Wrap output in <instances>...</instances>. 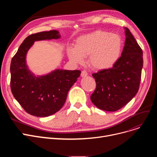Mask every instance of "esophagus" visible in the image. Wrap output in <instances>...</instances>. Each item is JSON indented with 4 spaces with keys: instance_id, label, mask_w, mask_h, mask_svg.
Instances as JSON below:
<instances>
[{
    "instance_id": "esophagus-1",
    "label": "esophagus",
    "mask_w": 157,
    "mask_h": 157,
    "mask_svg": "<svg viewBox=\"0 0 157 157\" xmlns=\"http://www.w3.org/2000/svg\"><path fill=\"white\" fill-rule=\"evenodd\" d=\"M81 77H86V76H88V73L86 71H83L81 72Z\"/></svg>"
}]
</instances>
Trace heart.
Masks as SVG:
<instances>
[{
  "instance_id": "1",
  "label": "heart",
  "mask_w": 157,
  "mask_h": 157,
  "mask_svg": "<svg viewBox=\"0 0 157 157\" xmlns=\"http://www.w3.org/2000/svg\"><path fill=\"white\" fill-rule=\"evenodd\" d=\"M123 41L120 36L103 30H96L79 37L75 48L67 49L69 60L74 63H82L85 56L88 63L97 70L113 67L120 58Z\"/></svg>"
}]
</instances>
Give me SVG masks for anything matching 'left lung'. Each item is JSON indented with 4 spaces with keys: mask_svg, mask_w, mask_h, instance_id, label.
<instances>
[{
    "mask_svg": "<svg viewBox=\"0 0 157 157\" xmlns=\"http://www.w3.org/2000/svg\"><path fill=\"white\" fill-rule=\"evenodd\" d=\"M125 42L113 67L92 74L96 88L90 98L98 109L116 111L128 103L139 90L143 66V51L130 30L125 27Z\"/></svg>",
    "mask_w": 157,
    "mask_h": 157,
    "instance_id": "obj_1",
    "label": "left lung"
}]
</instances>
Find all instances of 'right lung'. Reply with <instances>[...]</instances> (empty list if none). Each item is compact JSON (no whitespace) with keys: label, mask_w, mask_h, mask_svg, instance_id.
Here are the masks:
<instances>
[{"label":"right lung","mask_w":157,"mask_h":157,"mask_svg":"<svg viewBox=\"0 0 157 157\" xmlns=\"http://www.w3.org/2000/svg\"><path fill=\"white\" fill-rule=\"evenodd\" d=\"M58 30L44 31L28 36L13 57L11 66V89L15 99L27 113L46 117L60 110L69 90L81 74L78 70L55 69L46 75L36 76L27 65L26 56L34 42L58 39Z\"/></svg>","instance_id":"right-lung-1"}]
</instances>
